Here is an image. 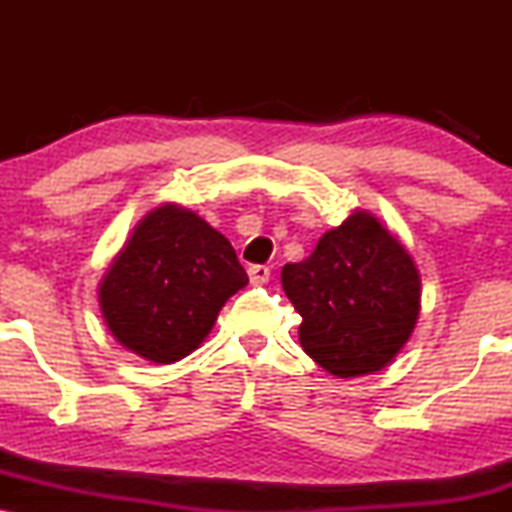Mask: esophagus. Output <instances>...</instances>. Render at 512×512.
Masks as SVG:
<instances>
[{
  "label": "esophagus",
  "instance_id": "1",
  "mask_svg": "<svg viewBox=\"0 0 512 512\" xmlns=\"http://www.w3.org/2000/svg\"><path fill=\"white\" fill-rule=\"evenodd\" d=\"M250 274V281L252 284H267L269 281V267H264V264H252L248 269Z\"/></svg>",
  "mask_w": 512,
  "mask_h": 512
}]
</instances>
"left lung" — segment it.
I'll return each mask as SVG.
<instances>
[{
  "label": "left lung",
  "mask_w": 512,
  "mask_h": 512,
  "mask_svg": "<svg viewBox=\"0 0 512 512\" xmlns=\"http://www.w3.org/2000/svg\"><path fill=\"white\" fill-rule=\"evenodd\" d=\"M281 286L303 317V351L337 378L383 370L419 320V269L368 211H354L317 240L313 255L286 264Z\"/></svg>",
  "instance_id": "1"
}]
</instances>
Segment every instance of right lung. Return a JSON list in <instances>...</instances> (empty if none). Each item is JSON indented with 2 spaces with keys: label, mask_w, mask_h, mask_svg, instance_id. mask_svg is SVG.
<instances>
[{
  "label": "right lung",
  "mask_w": 512,
  "mask_h": 512,
  "mask_svg": "<svg viewBox=\"0 0 512 512\" xmlns=\"http://www.w3.org/2000/svg\"><path fill=\"white\" fill-rule=\"evenodd\" d=\"M245 284L248 274L228 238L195 211L161 204L110 262L98 303L125 349L175 363L204 342L223 303Z\"/></svg>",
  "instance_id": "1"
}]
</instances>
